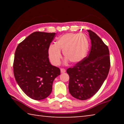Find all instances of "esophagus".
Wrapping results in <instances>:
<instances>
[{
    "label": "esophagus",
    "mask_w": 124,
    "mask_h": 124,
    "mask_svg": "<svg viewBox=\"0 0 124 124\" xmlns=\"http://www.w3.org/2000/svg\"><path fill=\"white\" fill-rule=\"evenodd\" d=\"M61 73H64L66 72V70L64 68H61Z\"/></svg>",
    "instance_id": "obj_1"
}]
</instances>
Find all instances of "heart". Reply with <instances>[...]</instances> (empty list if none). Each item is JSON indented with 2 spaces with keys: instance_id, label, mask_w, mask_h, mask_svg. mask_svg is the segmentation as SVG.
Masks as SVG:
<instances>
[{
  "instance_id": "heart-1",
  "label": "heart",
  "mask_w": 124,
  "mask_h": 124,
  "mask_svg": "<svg viewBox=\"0 0 124 124\" xmlns=\"http://www.w3.org/2000/svg\"><path fill=\"white\" fill-rule=\"evenodd\" d=\"M89 48V41L84 34L67 33L58 38L55 45H50L48 49L50 60L52 64H60L62 55L66 58V62L75 64L81 61L86 56Z\"/></svg>"
}]
</instances>
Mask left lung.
Listing matches in <instances>:
<instances>
[{
  "label": "left lung",
  "mask_w": 124,
  "mask_h": 124,
  "mask_svg": "<svg viewBox=\"0 0 124 124\" xmlns=\"http://www.w3.org/2000/svg\"><path fill=\"white\" fill-rule=\"evenodd\" d=\"M91 46L88 55L67 69L69 91L73 97L86 100L97 93L108 76L110 66L109 51L102 39L87 30Z\"/></svg>",
  "instance_id": "obj_1"
}]
</instances>
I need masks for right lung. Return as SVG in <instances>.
Instances as JSON below:
<instances>
[{
  "mask_svg": "<svg viewBox=\"0 0 124 124\" xmlns=\"http://www.w3.org/2000/svg\"><path fill=\"white\" fill-rule=\"evenodd\" d=\"M54 37V33L35 32L16 48L14 76L22 91L33 100L48 97L54 79L60 74V68L52 66L48 57V49Z\"/></svg>",
  "mask_w": 124,
  "mask_h": 124,
  "instance_id": "1",
  "label": "right lung"
}]
</instances>
